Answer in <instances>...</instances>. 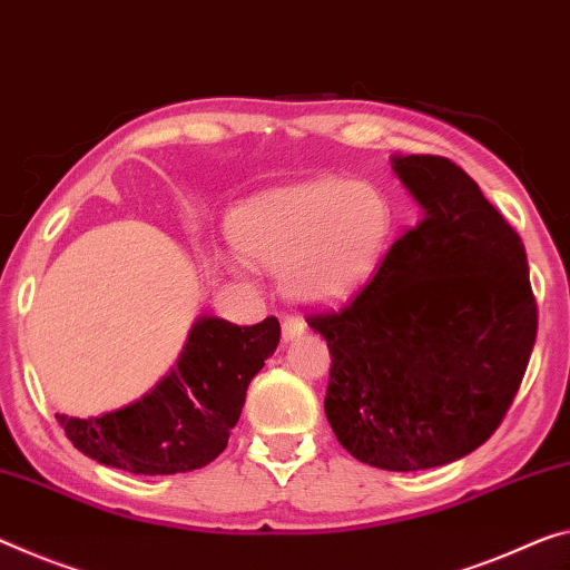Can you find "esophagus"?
Instances as JSON below:
<instances>
[{
  "mask_svg": "<svg viewBox=\"0 0 570 570\" xmlns=\"http://www.w3.org/2000/svg\"><path fill=\"white\" fill-rule=\"evenodd\" d=\"M282 330H284V340H294V337H299V334H304L306 324L299 317H284Z\"/></svg>",
  "mask_w": 570,
  "mask_h": 570,
  "instance_id": "34e87169",
  "label": "esophagus"
}]
</instances>
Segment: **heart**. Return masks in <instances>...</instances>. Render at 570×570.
I'll return each mask as SVG.
<instances>
[{
    "mask_svg": "<svg viewBox=\"0 0 570 570\" xmlns=\"http://www.w3.org/2000/svg\"><path fill=\"white\" fill-rule=\"evenodd\" d=\"M395 207L381 187L337 177L256 197L230 218L243 253L282 268V284L302 302H337L377 274L395 240Z\"/></svg>",
    "mask_w": 570,
    "mask_h": 570,
    "instance_id": "b5f03b06",
    "label": "heart"
}]
</instances>
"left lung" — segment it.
Returning <instances> with one entry per match:
<instances>
[{"mask_svg":"<svg viewBox=\"0 0 570 570\" xmlns=\"http://www.w3.org/2000/svg\"><path fill=\"white\" fill-rule=\"evenodd\" d=\"M423 220L340 309L306 314L327 340L324 413L363 464L419 472L500 429L538 334L522 238L446 157L393 159Z\"/></svg>","mask_w":570,"mask_h":570,"instance_id":"1","label":"left lung"}]
</instances>
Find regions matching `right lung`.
Listing matches in <instances>:
<instances>
[{
    "label": "right lung",
    "instance_id": "add662e5",
    "mask_svg": "<svg viewBox=\"0 0 570 570\" xmlns=\"http://www.w3.org/2000/svg\"><path fill=\"white\" fill-rule=\"evenodd\" d=\"M278 334L276 317L253 327L203 317L177 367L144 399L98 419H56L73 446L98 464L151 476L193 472L228 446L248 385L274 355Z\"/></svg>",
    "mask_w": 570,
    "mask_h": 570
}]
</instances>
